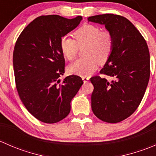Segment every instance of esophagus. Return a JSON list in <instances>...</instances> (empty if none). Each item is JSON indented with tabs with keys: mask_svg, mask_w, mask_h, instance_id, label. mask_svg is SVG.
I'll return each mask as SVG.
<instances>
[{
	"mask_svg": "<svg viewBox=\"0 0 156 156\" xmlns=\"http://www.w3.org/2000/svg\"><path fill=\"white\" fill-rule=\"evenodd\" d=\"M82 80H83V81H84V83H87V81L90 80V78L89 77L84 76V77H82Z\"/></svg>",
	"mask_w": 156,
	"mask_h": 156,
	"instance_id": "obj_1",
	"label": "esophagus"
}]
</instances>
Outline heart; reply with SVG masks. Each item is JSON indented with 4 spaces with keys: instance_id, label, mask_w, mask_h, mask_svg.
<instances>
[{
    "instance_id": "b5f03b06",
    "label": "heart",
    "mask_w": 156,
    "mask_h": 156,
    "mask_svg": "<svg viewBox=\"0 0 156 156\" xmlns=\"http://www.w3.org/2000/svg\"><path fill=\"white\" fill-rule=\"evenodd\" d=\"M75 40L63 36L60 40V49L63 56L72 60L78 48L86 47L83 59H77L68 66L70 74L88 76L97 69L98 62L104 63L113 50V37L108 31H102L94 25H85L74 32Z\"/></svg>"
}]
</instances>
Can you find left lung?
I'll return each mask as SVG.
<instances>
[{
  "label": "left lung",
  "mask_w": 156,
  "mask_h": 156,
  "mask_svg": "<svg viewBox=\"0 0 156 156\" xmlns=\"http://www.w3.org/2000/svg\"><path fill=\"white\" fill-rule=\"evenodd\" d=\"M88 22L105 26L113 37V50L100 73L94 76L91 108L100 120L117 123L131 115L144 97L150 75L149 52L140 31L128 20L114 14L90 16Z\"/></svg>",
  "instance_id": "obj_1"
}]
</instances>
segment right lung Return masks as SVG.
Wrapping results in <instances>:
<instances>
[{"label":"right lung","instance_id":"add662e5","mask_svg":"<svg viewBox=\"0 0 156 156\" xmlns=\"http://www.w3.org/2000/svg\"><path fill=\"white\" fill-rule=\"evenodd\" d=\"M58 15L41 16L30 23L13 50V70L19 96L28 111L44 123H56L71 110V101L83 84L81 77L62 81L65 59L60 40L81 23Z\"/></svg>","mask_w":156,"mask_h":156}]
</instances>
